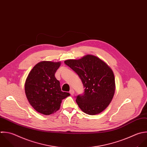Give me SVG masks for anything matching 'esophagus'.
<instances>
[{
  "label": "esophagus",
  "instance_id": "esophagus-1",
  "mask_svg": "<svg viewBox=\"0 0 147 147\" xmlns=\"http://www.w3.org/2000/svg\"><path fill=\"white\" fill-rule=\"evenodd\" d=\"M69 93H70L71 95H74V91L73 89H71V90H70Z\"/></svg>",
  "mask_w": 147,
  "mask_h": 147
}]
</instances>
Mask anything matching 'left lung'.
I'll use <instances>...</instances> for the list:
<instances>
[{
    "label": "left lung",
    "instance_id": "8db88e82",
    "mask_svg": "<svg viewBox=\"0 0 147 147\" xmlns=\"http://www.w3.org/2000/svg\"><path fill=\"white\" fill-rule=\"evenodd\" d=\"M64 62L78 75L85 88L84 94L76 98L81 111L90 115L104 111L115 92V76L112 69L102 59L91 54Z\"/></svg>",
    "mask_w": 147,
    "mask_h": 147
}]
</instances>
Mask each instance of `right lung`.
Wrapping results in <instances>:
<instances>
[{"instance_id":"obj_1","label":"right lung","mask_w":147,"mask_h":147,"mask_svg":"<svg viewBox=\"0 0 147 147\" xmlns=\"http://www.w3.org/2000/svg\"><path fill=\"white\" fill-rule=\"evenodd\" d=\"M61 62L43 61L35 65L25 82L26 97L38 112L50 115L59 109L62 100L70 93L61 91L60 83L55 73Z\"/></svg>"}]
</instances>
